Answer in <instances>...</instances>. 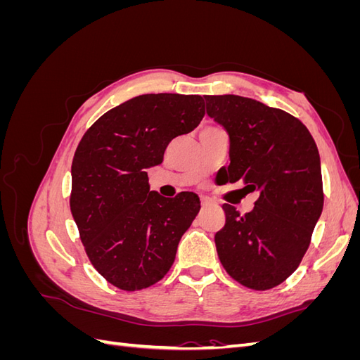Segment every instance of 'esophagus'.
Segmentation results:
<instances>
[{
	"mask_svg": "<svg viewBox=\"0 0 360 360\" xmlns=\"http://www.w3.org/2000/svg\"><path fill=\"white\" fill-rule=\"evenodd\" d=\"M213 201L209 198V197H201V205L202 207H207V205H210Z\"/></svg>",
	"mask_w": 360,
	"mask_h": 360,
	"instance_id": "esophagus-1",
	"label": "esophagus"
}]
</instances>
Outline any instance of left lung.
Instances as JSON below:
<instances>
[{
  "label": "left lung",
  "mask_w": 360,
  "mask_h": 360,
  "mask_svg": "<svg viewBox=\"0 0 360 360\" xmlns=\"http://www.w3.org/2000/svg\"><path fill=\"white\" fill-rule=\"evenodd\" d=\"M207 114L230 135L226 181L259 193L252 212L224 204L217 255L238 284L264 291L300 264L323 210L319 148L299 118L249 97L204 96Z\"/></svg>",
  "instance_id": "obj_1"
}]
</instances>
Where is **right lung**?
Instances as JSON below:
<instances>
[{"mask_svg":"<svg viewBox=\"0 0 360 360\" xmlns=\"http://www.w3.org/2000/svg\"><path fill=\"white\" fill-rule=\"evenodd\" d=\"M204 114L198 94L136 96L96 120L76 147L70 212L86 257L114 287L143 290L171 269L201 204L193 192L150 191L147 168Z\"/></svg>","mask_w":360,"mask_h":360,"instance_id":"obj_1","label":"right lung"}]
</instances>
